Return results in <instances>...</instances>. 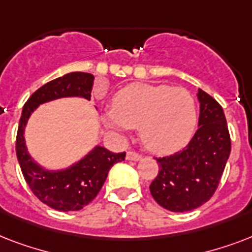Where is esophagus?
<instances>
[{
  "instance_id": "34e87169",
  "label": "esophagus",
  "mask_w": 252,
  "mask_h": 252,
  "mask_svg": "<svg viewBox=\"0 0 252 252\" xmlns=\"http://www.w3.org/2000/svg\"><path fill=\"white\" fill-rule=\"evenodd\" d=\"M126 159L128 161H140V159H142V157L140 154L134 153V152H128L126 153Z\"/></svg>"
}]
</instances>
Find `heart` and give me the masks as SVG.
<instances>
[{
  "label": "heart",
  "mask_w": 252,
  "mask_h": 252,
  "mask_svg": "<svg viewBox=\"0 0 252 252\" xmlns=\"http://www.w3.org/2000/svg\"><path fill=\"white\" fill-rule=\"evenodd\" d=\"M196 122L195 99L189 91L168 85H128L115 94L112 110L103 114V123L118 133L138 128L142 144L158 154L183 148Z\"/></svg>",
  "instance_id": "1"
}]
</instances>
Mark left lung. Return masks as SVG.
<instances>
[{
  "mask_svg": "<svg viewBox=\"0 0 252 252\" xmlns=\"http://www.w3.org/2000/svg\"><path fill=\"white\" fill-rule=\"evenodd\" d=\"M199 128L186 148L157 158L159 172L150 193L161 207L188 212L201 207L215 193L230 156V134L222 107L197 89Z\"/></svg>",
  "mask_w": 252,
  "mask_h": 252,
  "instance_id": "left-lung-1",
  "label": "left lung"
}]
</instances>
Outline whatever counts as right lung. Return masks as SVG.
<instances>
[{
    "instance_id": "obj_1",
    "label": "right lung",
    "mask_w": 252,
    "mask_h": 252,
    "mask_svg": "<svg viewBox=\"0 0 252 252\" xmlns=\"http://www.w3.org/2000/svg\"><path fill=\"white\" fill-rule=\"evenodd\" d=\"M94 76L72 72L37 89L22 110L17 134V158L26 182L41 203L60 212L80 211L91 203L106 182L110 168L126 159V153H112L95 145L68 167L49 170L39 165L29 153L25 130L33 111L40 104L61 98H84L90 100Z\"/></svg>"
}]
</instances>
